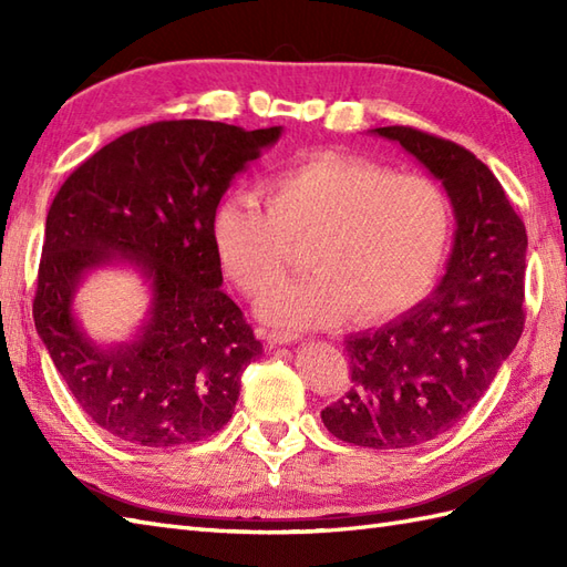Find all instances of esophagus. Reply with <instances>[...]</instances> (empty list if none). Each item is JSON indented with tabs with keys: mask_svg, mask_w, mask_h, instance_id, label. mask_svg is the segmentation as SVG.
<instances>
[{
	"mask_svg": "<svg viewBox=\"0 0 567 567\" xmlns=\"http://www.w3.org/2000/svg\"><path fill=\"white\" fill-rule=\"evenodd\" d=\"M265 339H268L270 346H290V343H297L299 339H302V336L292 333V331H268Z\"/></svg>",
	"mask_w": 567,
	"mask_h": 567,
	"instance_id": "1",
	"label": "esophagus"
}]
</instances>
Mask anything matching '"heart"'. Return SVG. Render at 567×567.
<instances>
[{
  "mask_svg": "<svg viewBox=\"0 0 567 567\" xmlns=\"http://www.w3.org/2000/svg\"><path fill=\"white\" fill-rule=\"evenodd\" d=\"M265 209L250 195H228L212 214V244L240 292L260 297L289 271L305 245L310 272L260 299L277 327H319L351 309L355 321L402 315L443 268L453 209L424 175L363 158L317 153L265 179Z\"/></svg>",
  "mask_w": 567,
  "mask_h": 567,
  "instance_id": "heart-1",
  "label": "heart"
}]
</instances>
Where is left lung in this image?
<instances>
[{"instance_id":"1","label":"left lung","mask_w":567,"mask_h":567,"mask_svg":"<svg viewBox=\"0 0 567 567\" xmlns=\"http://www.w3.org/2000/svg\"><path fill=\"white\" fill-rule=\"evenodd\" d=\"M372 134L441 179L457 224L436 292L375 331L348 336L351 388L321 412L336 439L396 451L463 421L519 343L528 240L499 179L473 153L412 126Z\"/></svg>"}]
</instances>
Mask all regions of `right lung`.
I'll list each match as a JSON object with an SVG mask.
<instances>
[{"label":"right lung","instance_id":"obj_1","mask_svg":"<svg viewBox=\"0 0 567 567\" xmlns=\"http://www.w3.org/2000/svg\"><path fill=\"white\" fill-rule=\"evenodd\" d=\"M179 118L106 143L48 209L33 321L60 378L94 424L126 443L175 449L226 426L240 375L262 355L244 311L221 290L212 214L236 173L280 138ZM128 261L152 285L134 342L102 349L71 317L84 271Z\"/></svg>","mask_w":567,"mask_h":567}]
</instances>
